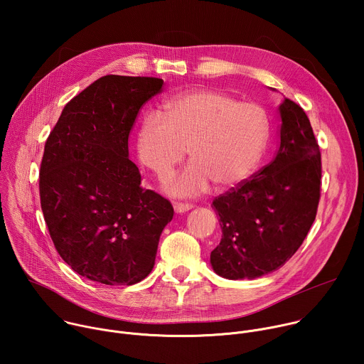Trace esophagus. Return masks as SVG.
I'll return each instance as SVG.
<instances>
[{
	"label": "esophagus",
	"instance_id": "1",
	"mask_svg": "<svg viewBox=\"0 0 364 364\" xmlns=\"http://www.w3.org/2000/svg\"><path fill=\"white\" fill-rule=\"evenodd\" d=\"M193 209V204L191 203H180V201H174V210L177 213H184Z\"/></svg>",
	"mask_w": 364,
	"mask_h": 364
}]
</instances>
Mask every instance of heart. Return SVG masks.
Listing matches in <instances>:
<instances>
[{
	"label": "heart",
	"instance_id": "b5f03b06",
	"mask_svg": "<svg viewBox=\"0 0 364 364\" xmlns=\"http://www.w3.org/2000/svg\"><path fill=\"white\" fill-rule=\"evenodd\" d=\"M269 135V117L259 103L201 87L168 99L164 114L152 111L142 118L138 154L148 168L167 177L190 148L193 161L167 183V190L196 196L213 183L219 190L245 183L261 164Z\"/></svg>",
	"mask_w": 364,
	"mask_h": 364
}]
</instances>
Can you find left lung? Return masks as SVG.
I'll return each instance as SVG.
<instances>
[{
  "label": "left lung",
  "instance_id": "left-lung-1",
  "mask_svg": "<svg viewBox=\"0 0 364 364\" xmlns=\"http://www.w3.org/2000/svg\"><path fill=\"white\" fill-rule=\"evenodd\" d=\"M275 159L213 200L222 240L212 250L216 274L255 279L279 269L314 223L321 188V152L304 109L288 97L279 108Z\"/></svg>",
  "mask_w": 364,
  "mask_h": 364
}]
</instances>
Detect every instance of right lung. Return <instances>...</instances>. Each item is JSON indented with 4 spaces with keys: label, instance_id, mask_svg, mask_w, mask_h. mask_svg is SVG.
<instances>
[{
    "label": "right lung",
    "instance_id": "1",
    "mask_svg": "<svg viewBox=\"0 0 364 364\" xmlns=\"http://www.w3.org/2000/svg\"><path fill=\"white\" fill-rule=\"evenodd\" d=\"M159 77L108 75L65 107L40 166L43 216L63 261L105 285H134L154 268L171 203L141 186L128 138Z\"/></svg>",
    "mask_w": 364,
    "mask_h": 364
}]
</instances>
